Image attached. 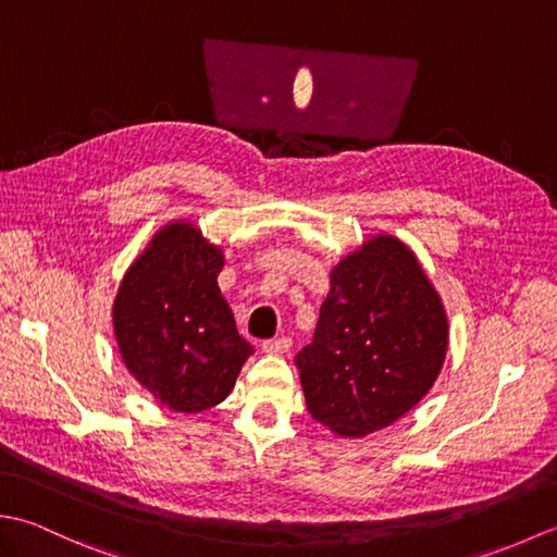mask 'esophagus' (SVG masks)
Listing matches in <instances>:
<instances>
[{
	"label": "esophagus",
	"instance_id": "1",
	"mask_svg": "<svg viewBox=\"0 0 557 557\" xmlns=\"http://www.w3.org/2000/svg\"><path fill=\"white\" fill-rule=\"evenodd\" d=\"M260 349H263L265 354H287L292 349V337H272V339H265L263 345H260Z\"/></svg>",
	"mask_w": 557,
	"mask_h": 557
}]
</instances>
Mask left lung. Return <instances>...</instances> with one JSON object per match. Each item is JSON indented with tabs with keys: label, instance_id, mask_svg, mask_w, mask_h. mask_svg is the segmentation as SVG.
Wrapping results in <instances>:
<instances>
[{
	"label": "left lung",
	"instance_id": "8db88e82",
	"mask_svg": "<svg viewBox=\"0 0 557 557\" xmlns=\"http://www.w3.org/2000/svg\"><path fill=\"white\" fill-rule=\"evenodd\" d=\"M330 285L311 345L294 363L311 417L337 435H366L429 393L447 351V318L395 236L347 256Z\"/></svg>",
	"mask_w": 557,
	"mask_h": 557
}]
</instances>
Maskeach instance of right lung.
Returning a JSON list of instances; mask_svg holds the SVG:
<instances>
[{
    "label": "right lung",
    "instance_id": "obj_1",
    "mask_svg": "<svg viewBox=\"0 0 557 557\" xmlns=\"http://www.w3.org/2000/svg\"><path fill=\"white\" fill-rule=\"evenodd\" d=\"M220 270V248L176 222L128 268L114 301L126 369L174 411L215 407L253 354L222 299Z\"/></svg>",
    "mask_w": 557,
    "mask_h": 557
}]
</instances>
